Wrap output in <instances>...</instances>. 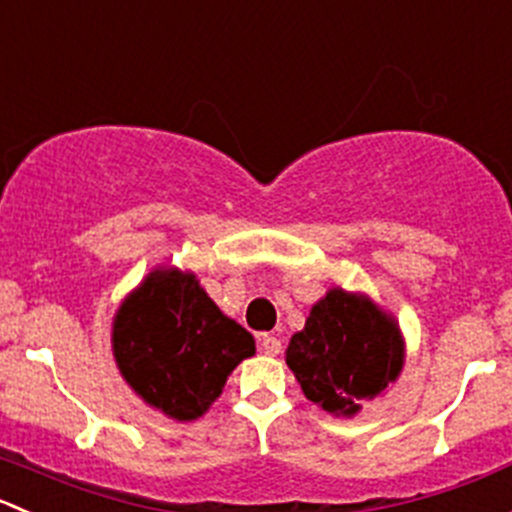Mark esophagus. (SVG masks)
Listing matches in <instances>:
<instances>
[{
  "label": "esophagus",
  "instance_id": "34e87169",
  "mask_svg": "<svg viewBox=\"0 0 512 512\" xmlns=\"http://www.w3.org/2000/svg\"><path fill=\"white\" fill-rule=\"evenodd\" d=\"M257 342H260V350L265 352V355H270V357H275V355H280V350H282V342L277 340L275 335H260L257 337Z\"/></svg>",
  "mask_w": 512,
  "mask_h": 512
}]
</instances>
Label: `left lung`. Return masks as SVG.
<instances>
[{
  "instance_id": "left-lung-1",
  "label": "left lung",
  "mask_w": 512,
  "mask_h": 512,
  "mask_svg": "<svg viewBox=\"0 0 512 512\" xmlns=\"http://www.w3.org/2000/svg\"><path fill=\"white\" fill-rule=\"evenodd\" d=\"M285 362L310 403L335 418H355L380 398L405 365V337L393 312L365 292L330 287L290 337Z\"/></svg>"
}]
</instances>
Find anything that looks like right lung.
I'll return each mask as SVG.
<instances>
[{"mask_svg":"<svg viewBox=\"0 0 512 512\" xmlns=\"http://www.w3.org/2000/svg\"><path fill=\"white\" fill-rule=\"evenodd\" d=\"M112 355L132 393L177 423L202 418L255 337L215 305L192 270L160 265L119 302Z\"/></svg>","mask_w":512,"mask_h":512,"instance_id":"1","label":"right lung"}]
</instances>
